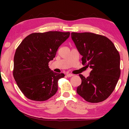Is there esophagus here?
<instances>
[{
    "mask_svg": "<svg viewBox=\"0 0 129 129\" xmlns=\"http://www.w3.org/2000/svg\"><path fill=\"white\" fill-rule=\"evenodd\" d=\"M74 75H73V74H71V73H69V74H67V76L68 77H72V76H73Z\"/></svg>",
    "mask_w": 129,
    "mask_h": 129,
    "instance_id": "1",
    "label": "esophagus"
}]
</instances>
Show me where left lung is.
Here are the masks:
<instances>
[{"instance_id":"obj_1","label":"left lung","mask_w":129,"mask_h":129,"mask_svg":"<svg viewBox=\"0 0 129 129\" xmlns=\"http://www.w3.org/2000/svg\"><path fill=\"white\" fill-rule=\"evenodd\" d=\"M71 37L82 56V64L91 69L88 77L79 75L81 84L77 93L91 103L104 101L114 90L120 77L118 51L112 41L100 35L72 32Z\"/></svg>"}]
</instances>
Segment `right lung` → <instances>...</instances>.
<instances>
[{
  "label": "right lung",
  "instance_id": "1",
  "mask_svg": "<svg viewBox=\"0 0 129 129\" xmlns=\"http://www.w3.org/2000/svg\"><path fill=\"white\" fill-rule=\"evenodd\" d=\"M69 35V32L32 33L17 48L13 76L19 88L27 99L46 101L57 92L58 81L65 75L51 71L48 63L55 57L58 47Z\"/></svg>",
  "mask_w": 129,
  "mask_h": 129
}]
</instances>
